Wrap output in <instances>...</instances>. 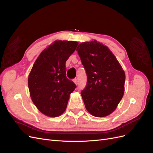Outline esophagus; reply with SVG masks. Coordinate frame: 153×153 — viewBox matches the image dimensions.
<instances>
[{
    "label": "esophagus",
    "mask_w": 153,
    "mask_h": 153,
    "mask_svg": "<svg viewBox=\"0 0 153 153\" xmlns=\"http://www.w3.org/2000/svg\"><path fill=\"white\" fill-rule=\"evenodd\" d=\"M73 82H74V83H75V84L76 85H78V81H77L76 78H74V79H73Z\"/></svg>",
    "instance_id": "34e87169"
}]
</instances>
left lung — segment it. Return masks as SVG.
Returning a JSON list of instances; mask_svg holds the SVG:
<instances>
[{
    "instance_id": "left-lung-1",
    "label": "left lung",
    "mask_w": 153,
    "mask_h": 153,
    "mask_svg": "<svg viewBox=\"0 0 153 153\" xmlns=\"http://www.w3.org/2000/svg\"><path fill=\"white\" fill-rule=\"evenodd\" d=\"M76 50L87 76L81 91L85 108L95 117L107 116L123 96L124 71L108 47L95 40L80 43Z\"/></svg>"
}]
</instances>
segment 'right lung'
Listing matches in <instances>:
<instances>
[{
	"instance_id": "1",
	"label": "right lung",
	"mask_w": 153,
	"mask_h": 153,
	"mask_svg": "<svg viewBox=\"0 0 153 153\" xmlns=\"http://www.w3.org/2000/svg\"><path fill=\"white\" fill-rule=\"evenodd\" d=\"M78 45L73 41H55L41 53L31 69L28 78L31 99L47 116L61 115L76 87L66 77V62Z\"/></svg>"
}]
</instances>
